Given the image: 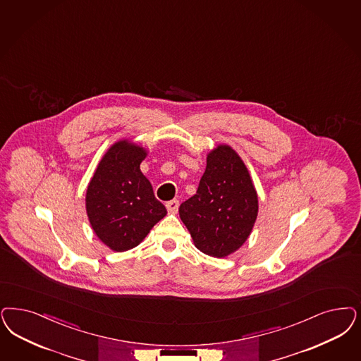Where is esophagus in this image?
Instances as JSON below:
<instances>
[{
    "label": "esophagus",
    "mask_w": 361,
    "mask_h": 361,
    "mask_svg": "<svg viewBox=\"0 0 361 361\" xmlns=\"http://www.w3.org/2000/svg\"><path fill=\"white\" fill-rule=\"evenodd\" d=\"M178 205H180V204H178V200H171V201L166 202V209H168L169 213H177V211H178Z\"/></svg>",
    "instance_id": "esophagus-1"
}]
</instances>
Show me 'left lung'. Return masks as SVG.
<instances>
[{
  "mask_svg": "<svg viewBox=\"0 0 361 361\" xmlns=\"http://www.w3.org/2000/svg\"><path fill=\"white\" fill-rule=\"evenodd\" d=\"M196 248L213 257L236 252L248 238L259 212V199L245 164L228 145L207 157L195 196L180 205Z\"/></svg>",
  "mask_w": 361,
  "mask_h": 361,
  "instance_id": "obj_1",
  "label": "left lung"
}]
</instances>
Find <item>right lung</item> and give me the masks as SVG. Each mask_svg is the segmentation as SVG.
Here are the masks:
<instances>
[{"label": "right lung", "mask_w": 361, "mask_h": 361, "mask_svg": "<svg viewBox=\"0 0 361 361\" xmlns=\"http://www.w3.org/2000/svg\"><path fill=\"white\" fill-rule=\"evenodd\" d=\"M147 150L126 140L108 149L87 190L89 223L112 250L137 247L166 214L149 180L140 171Z\"/></svg>", "instance_id": "obj_1"}]
</instances>
